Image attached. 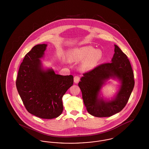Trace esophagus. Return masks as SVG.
<instances>
[{
  "mask_svg": "<svg viewBox=\"0 0 149 149\" xmlns=\"http://www.w3.org/2000/svg\"><path fill=\"white\" fill-rule=\"evenodd\" d=\"M80 80V77L79 76H75L74 78V83H78V82Z\"/></svg>",
  "mask_w": 149,
  "mask_h": 149,
  "instance_id": "esophagus-1",
  "label": "esophagus"
}]
</instances>
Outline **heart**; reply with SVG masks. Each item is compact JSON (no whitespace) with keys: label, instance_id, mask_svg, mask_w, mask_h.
I'll return each mask as SVG.
<instances>
[{"label":"heart","instance_id":"1","mask_svg":"<svg viewBox=\"0 0 149 149\" xmlns=\"http://www.w3.org/2000/svg\"><path fill=\"white\" fill-rule=\"evenodd\" d=\"M103 56V51L95 49L92 46H86L72 51V58L77 61H81L80 69L82 71L92 70L102 60Z\"/></svg>","mask_w":149,"mask_h":149}]
</instances>
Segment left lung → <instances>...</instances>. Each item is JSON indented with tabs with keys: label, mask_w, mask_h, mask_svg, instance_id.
<instances>
[{
	"label": "left lung",
	"mask_w": 149,
	"mask_h": 149,
	"mask_svg": "<svg viewBox=\"0 0 149 149\" xmlns=\"http://www.w3.org/2000/svg\"><path fill=\"white\" fill-rule=\"evenodd\" d=\"M110 78L119 81V89L112 99H104L101 89ZM78 85L89 113L106 117L120 112L126 105L135 85L134 72L127 56L114 45L111 63L101 64L83 74Z\"/></svg>",
	"instance_id": "obj_1"
}]
</instances>
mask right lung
<instances>
[{
    "mask_svg": "<svg viewBox=\"0 0 149 149\" xmlns=\"http://www.w3.org/2000/svg\"><path fill=\"white\" fill-rule=\"evenodd\" d=\"M47 44L35 46L24 57L16 80V86L29 113L43 119L58 117L63 111L62 98L73 84L72 75L56 74L44 69L40 60Z\"/></svg>",
    "mask_w": 149,
    "mask_h": 149,
    "instance_id": "1",
    "label": "right lung"
}]
</instances>
